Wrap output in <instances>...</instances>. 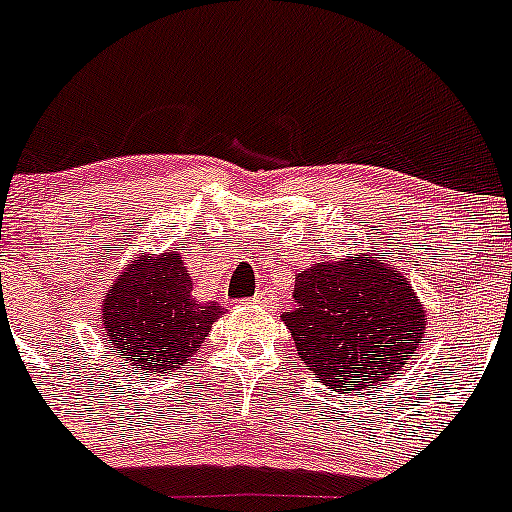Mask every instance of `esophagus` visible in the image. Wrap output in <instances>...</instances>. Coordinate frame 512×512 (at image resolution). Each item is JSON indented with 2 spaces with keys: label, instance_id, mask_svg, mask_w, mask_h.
<instances>
[{
  "label": "esophagus",
  "instance_id": "34e87169",
  "mask_svg": "<svg viewBox=\"0 0 512 512\" xmlns=\"http://www.w3.org/2000/svg\"><path fill=\"white\" fill-rule=\"evenodd\" d=\"M250 302H255V304H262V307H275V302H277V299L272 297L270 292H265V289H260V292H257L255 297L250 299Z\"/></svg>",
  "mask_w": 512,
  "mask_h": 512
}]
</instances>
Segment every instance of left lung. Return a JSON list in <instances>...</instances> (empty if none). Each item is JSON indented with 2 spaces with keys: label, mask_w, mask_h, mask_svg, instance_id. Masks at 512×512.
<instances>
[{
  "label": "left lung",
  "mask_w": 512,
  "mask_h": 512,
  "mask_svg": "<svg viewBox=\"0 0 512 512\" xmlns=\"http://www.w3.org/2000/svg\"><path fill=\"white\" fill-rule=\"evenodd\" d=\"M294 309L282 314L299 359L339 394L389 381L411 359L426 309L389 257L317 262L294 277Z\"/></svg>",
  "instance_id": "1"
}]
</instances>
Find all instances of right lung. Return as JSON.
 Wrapping results in <instances>:
<instances>
[{
    "label": "right lung",
    "mask_w": 512,
    "mask_h": 512,
    "mask_svg": "<svg viewBox=\"0 0 512 512\" xmlns=\"http://www.w3.org/2000/svg\"><path fill=\"white\" fill-rule=\"evenodd\" d=\"M223 314L193 297V280L178 252L141 255L126 265L103 299V332L116 354L141 374L183 369Z\"/></svg>",
    "instance_id": "right-lung-1"
}]
</instances>
